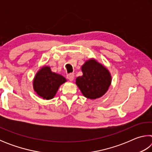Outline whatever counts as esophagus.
Wrapping results in <instances>:
<instances>
[{
	"label": "esophagus",
	"mask_w": 152,
	"mask_h": 152,
	"mask_svg": "<svg viewBox=\"0 0 152 152\" xmlns=\"http://www.w3.org/2000/svg\"><path fill=\"white\" fill-rule=\"evenodd\" d=\"M67 78H68V79L70 81H72L74 78V74L73 73L68 74V75H67Z\"/></svg>",
	"instance_id": "esophagus-1"
}]
</instances>
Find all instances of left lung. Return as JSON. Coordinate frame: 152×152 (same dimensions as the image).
I'll use <instances>...</instances> for the list:
<instances>
[{"mask_svg":"<svg viewBox=\"0 0 152 152\" xmlns=\"http://www.w3.org/2000/svg\"><path fill=\"white\" fill-rule=\"evenodd\" d=\"M82 76L76 79V84L82 94L96 99L106 93L111 84V75L106 67L92 58L82 66Z\"/></svg>","mask_w":152,"mask_h":152,"instance_id":"left-lung-1","label":"left lung"}]
</instances>
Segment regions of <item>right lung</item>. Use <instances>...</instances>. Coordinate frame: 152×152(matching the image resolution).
Returning <instances> with one entry per match:
<instances>
[{"label":"right lung","instance_id":"1","mask_svg":"<svg viewBox=\"0 0 152 152\" xmlns=\"http://www.w3.org/2000/svg\"><path fill=\"white\" fill-rule=\"evenodd\" d=\"M66 81L64 76L53 72L50 66H44L35 74L33 86L36 93L40 97L50 100L55 96L60 86Z\"/></svg>","mask_w":152,"mask_h":152}]
</instances>
